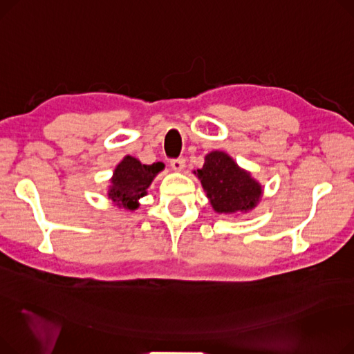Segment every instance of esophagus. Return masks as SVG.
I'll return each instance as SVG.
<instances>
[{
    "label": "esophagus",
    "instance_id": "obj_1",
    "mask_svg": "<svg viewBox=\"0 0 354 354\" xmlns=\"http://www.w3.org/2000/svg\"><path fill=\"white\" fill-rule=\"evenodd\" d=\"M170 164H171L173 170H176V171H181V170L185 167V160H184L183 157H178V158H173V160L170 161Z\"/></svg>",
    "mask_w": 354,
    "mask_h": 354
}]
</instances>
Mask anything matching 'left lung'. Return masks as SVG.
Listing matches in <instances>:
<instances>
[{
    "label": "left lung",
    "mask_w": 354,
    "mask_h": 354,
    "mask_svg": "<svg viewBox=\"0 0 354 354\" xmlns=\"http://www.w3.org/2000/svg\"><path fill=\"white\" fill-rule=\"evenodd\" d=\"M197 176L217 213L247 212L259 203V183L223 151L207 154Z\"/></svg>",
    "instance_id": "left-lung-1"
}]
</instances>
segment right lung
<instances>
[{"mask_svg": "<svg viewBox=\"0 0 354 354\" xmlns=\"http://www.w3.org/2000/svg\"><path fill=\"white\" fill-rule=\"evenodd\" d=\"M162 170L161 162L151 165L141 164L137 158L127 156L114 171L110 187V198L126 209H137V200L145 194L156 174Z\"/></svg>", "mask_w": 354, "mask_h": 354, "instance_id": "obj_1", "label": "right lung"}]
</instances>
